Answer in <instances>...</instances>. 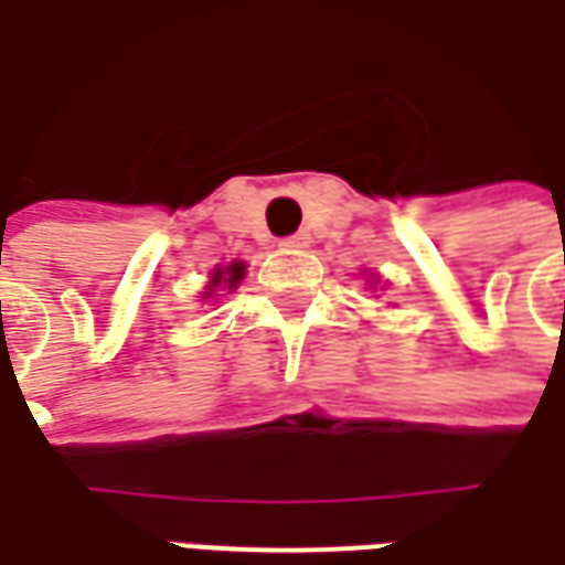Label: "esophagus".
I'll use <instances>...</instances> for the list:
<instances>
[{
    "label": "esophagus",
    "instance_id": "obj_1",
    "mask_svg": "<svg viewBox=\"0 0 565 565\" xmlns=\"http://www.w3.org/2000/svg\"><path fill=\"white\" fill-rule=\"evenodd\" d=\"M312 244V237H309V232H297L290 234V237H284L281 247H290V250H299V247H309Z\"/></svg>",
    "mask_w": 565,
    "mask_h": 565
}]
</instances>
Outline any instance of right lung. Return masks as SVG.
<instances>
[{
    "label": "right lung",
    "mask_w": 565,
    "mask_h": 565,
    "mask_svg": "<svg viewBox=\"0 0 565 565\" xmlns=\"http://www.w3.org/2000/svg\"><path fill=\"white\" fill-rule=\"evenodd\" d=\"M244 275H247V266L244 263H237L234 259L232 266H216L213 271H210V284H206V297L203 299H210L216 290H234L237 284L244 281Z\"/></svg>",
    "instance_id": "add662e5"
}]
</instances>
